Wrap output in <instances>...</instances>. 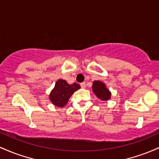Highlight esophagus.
<instances>
[{"instance_id":"obj_1","label":"esophagus","mask_w":159,"mask_h":159,"mask_svg":"<svg viewBox=\"0 0 159 159\" xmlns=\"http://www.w3.org/2000/svg\"><path fill=\"white\" fill-rule=\"evenodd\" d=\"M80 86H81L82 89H85V87H86V84H85V83L83 82V83H80Z\"/></svg>"}]
</instances>
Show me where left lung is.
Here are the masks:
<instances>
[{
  "mask_svg": "<svg viewBox=\"0 0 159 159\" xmlns=\"http://www.w3.org/2000/svg\"><path fill=\"white\" fill-rule=\"evenodd\" d=\"M92 91L98 98L102 101H107L110 98L111 92L106 87V85L101 81H94L92 84Z\"/></svg>",
  "mask_w": 159,
  "mask_h": 159,
  "instance_id": "8db88e82",
  "label": "left lung"
}]
</instances>
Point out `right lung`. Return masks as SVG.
<instances>
[{"instance_id": "right-lung-1", "label": "right lung", "mask_w": 159, "mask_h": 159, "mask_svg": "<svg viewBox=\"0 0 159 159\" xmlns=\"http://www.w3.org/2000/svg\"><path fill=\"white\" fill-rule=\"evenodd\" d=\"M80 89L78 83L68 84L65 80H58L55 85V88L49 94V100L56 107H63L68 102L70 96L76 91Z\"/></svg>"}]
</instances>
